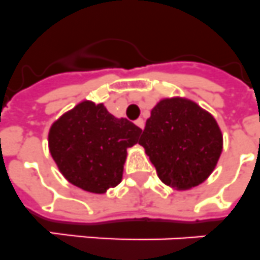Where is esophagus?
<instances>
[{
  "instance_id": "1",
  "label": "esophagus",
  "mask_w": 260,
  "mask_h": 260,
  "mask_svg": "<svg viewBox=\"0 0 260 260\" xmlns=\"http://www.w3.org/2000/svg\"><path fill=\"white\" fill-rule=\"evenodd\" d=\"M135 123H136V125L139 126V128H141V129H144V126H145V123H144V120H143V119H137L136 121H135Z\"/></svg>"
}]
</instances>
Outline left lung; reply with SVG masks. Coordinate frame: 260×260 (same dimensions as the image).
Masks as SVG:
<instances>
[{
    "instance_id": "left-lung-1",
    "label": "left lung",
    "mask_w": 260,
    "mask_h": 260,
    "mask_svg": "<svg viewBox=\"0 0 260 260\" xmlns=\"http://www.w3.org/2000/svg\"><path fill=\"white\" fill-rule=\"evenodd\" d=\"M157 176L176 190H189L213 173L223 148L214 116L186 98H165L150 111L139 141Z\"/></svg>"
}]
</instances>
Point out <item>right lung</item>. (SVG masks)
<instances>
[{"label": "right lung", "instance_id": "add662e5", "mask_svg": "<svg viewBox=\"0 0 260 260\" xmlns=\"http://www.w3.org/2000/svg\"><path fill=\"white\" fill-rule=\"evenodd\" d=\"M141 129L111 115L103 103L83 100L52 123L49 149L63 177L89 193L103 194L121 182L126 149Z\"/></svg>", "mask_w": 260, "mask_h": 260}]
</instances>
